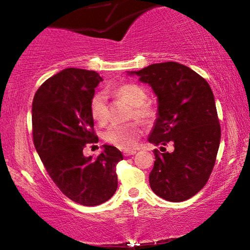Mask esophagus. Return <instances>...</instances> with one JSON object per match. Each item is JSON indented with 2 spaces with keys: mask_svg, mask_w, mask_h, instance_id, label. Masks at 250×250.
<instances>
[{
  "mask_svg": "<svg viewBox=\"0 0 250 250\" xmlns=\"http://www.w3.org/2000/svg\"><path fill=\"white\" fill-rule=\"evenodd\" d=\"M136 151H134V150H125L124 151V156L125 157H129V156H133L135 155Z\"/></svg>",
  "mask_w": 250,
  "mask_h": 250,
  "instance_id": "obj_1",
  "label": "esophagus"
}]
</instances>
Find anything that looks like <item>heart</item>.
Masks as SVG:
<instances>
[{
	"label": "heart",
	"instance_id": "obj_1",
	"mask_svg": "<svg viewBox=\"0 0 250 250\" xmlns=\"http://www.w3.org/2000/svg\"><path fill=\"white\" fill-rule=\"evenodd\" d=\"M112 93L133 105L131 117L146 121L153 116L152 108L145 104L146 101V92L140 85L132 83L119 85L112 90ZM90 112L92 118L99 124H104L108 121L107 95L104 92L99 91L93 94L90 100ZM141 133L142 129L138 123L112 124L105 129L104 138L108 143L117 148L132 149L136 146Z\"/></svg>",
	"mask_w": 250,
	"mask_h": 250
}]
</instances>
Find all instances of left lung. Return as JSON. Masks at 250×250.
I'll use <instances>...</instances> for the list:
<instances>
[{
	"instance_id": "obj_1",
	"label": "left lung",
	"mask_w": 250,
	"mask_h": 250,
	"mask_svg": "<svg viewBox=\"0 0 250 250\" xmlns=\"http://www.w3.org/2000/svg\"><path fill=\"white\" fill-rule=\"evenodd\" d=\"M126 73L148 84L157 97V118L148 141L155 146L174 145L172 152L153 151L150 188L167 201L189 199L207 183L221 142L209 84L191 68L173 61Z\"/></svg>"
}]
</instances>
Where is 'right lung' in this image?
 <instances>
[{
	"mask_svg": "<svg viewBox=\"0 0 250 250\" xmlns=\"http://www.w3.org/2000/svg\"><path fill=\"white\" fill-rule=\"evenodd\" d=\"M102 77L93 70L66 68L44 82L32 108L34 146L46 172L61 192L83 206H97L117 190L116 165L123 155L102 146L97 159L85 157L94 142L90 100Z\"/></svg>",
	"mask_w": 250,
	"mask_h": 250,
	"instance_id": "add662e5",
	"label": "right lung"
}]
</instances>
